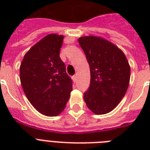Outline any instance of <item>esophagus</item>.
I'll list each match as a JSON object with an SVG mask.
<instances>
[{
    "mask_svg": "<svg viewBox=\"0 0 150 150\" xmlns=\"http://www.w3.org/2000/svg\"><path fill=\"white\" fill-rule=\"evenodd\" d=\"M72 79L74 81H76V79H77V76H76V75H74V76H72Z\"/></svg>",
    "mask_w": 150,
    "mask_h": 150,
    "instance_id": "esophagus-1",
    "label": "esophagus"
}]
</instances>
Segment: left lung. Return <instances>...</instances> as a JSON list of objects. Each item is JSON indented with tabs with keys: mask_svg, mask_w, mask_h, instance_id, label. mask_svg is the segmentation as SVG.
Listing matches in <instances>:
<instances>
[{
	"mask_svg": "<svg viewBox=\"0 0 150 150\" xmlns=\"http://www.w3.org/2000/svg\"><path fill=\"white\" fill-rule=\"evenodd\" d=\"M79 43L90 68V85L84 93L85 102L94 114H107L125 95L130 65L122 50L105 39L82 36Z\"/></svg>",
	"mask_w": 150,
	"mask_h": 150,
	"instance_id": "obj_1",
	"label": "left lung"
}]
</instances>
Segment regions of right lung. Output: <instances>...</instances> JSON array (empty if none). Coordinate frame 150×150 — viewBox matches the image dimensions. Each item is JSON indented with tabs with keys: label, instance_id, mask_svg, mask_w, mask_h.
Here are the masks:
<instances>
[{
	"label": "right lung",
	"instance_id": "add662e5",
	"mask_svg": "<svg viewBox=\"0 0 150 150\" xmlns=\"http://www.w3.org/2000/svg\"><path fill=\"white\" fill-rule=\"evenodd\" d=\"M64 36L49 34L25 54L20 65L22 89L33 106L46 116L63 111L72 82L60 57Z\"/></svg>",
	"mask_w": 150,
	"mask_h": 150
}]
</instances>
